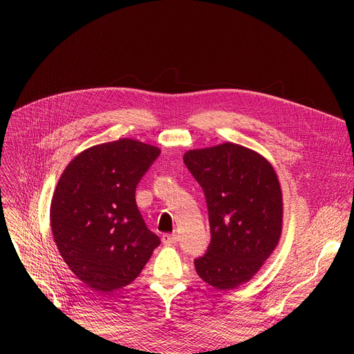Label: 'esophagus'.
Masks as SVG:
<instances>
[{
    "label": "esophagus",
    "instance_id": "obj_1",
    "mask_svg": "<svg viewBox=\"0 0 354 354\" xmlns=\"http://www.w3.org/2000/svg\"><path fill=\"white\" fill-rule=\"evenodd\" d=\"M178 235L176 234H165L162 235V243L163 244H176L178 243Z\"/></svg>",
    "mask_w": 354,
    "mask_h": 354
}]
</instances>
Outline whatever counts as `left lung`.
Instances as JSON below:
<instances>
[{
    "label": "left lung",
    "instance_id": "left-lung-1",
    "mask_svg": "<svg viewBox=\"0 0 354 354\" xmlns=\"http://www.w3.org/2000/svg\"><path fill=\"white\" fill-rule=\"evenodd\" d=\"M183 162L208 207L211 243L195 258L198 275L218 290L250 281L281 235L283 198L272 166L235 143L189 151Z\"/></svg>",
    "mask_w": 354,
    "mask_h": 354
}]
</instances>
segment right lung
Masks as SVG:
<instances>
[{"mask_svg": "<svg viewBox=\"0 0 354 354\" xmlns=\"http://www.w3.org/2000/svg\"><path fill=\"white\" fill-rule=\"evenodd\" d=\"M159 155L155 146L120 139L87 149L63 172L51 230L64 263L90 288L110 292L130 284L160 244L135 198Z\"/></svg>", "mask_w": 354, "mask_h": 354, "instance_id": "1", "label": "right lung"}]
</instances>
